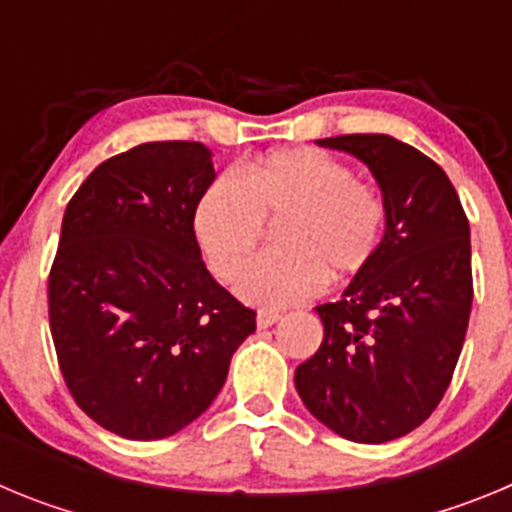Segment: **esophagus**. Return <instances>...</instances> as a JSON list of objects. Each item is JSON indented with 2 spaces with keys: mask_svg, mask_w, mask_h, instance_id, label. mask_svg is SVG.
Segmentation results:
<instances>
[{
  "mask_svg": "<svg viewBox=\"0 0 512 512\" xmlns=\"http://www.w3.org/2000/svg\"><path fill=\"white\" fill-rule=\"evenodd\" d=\"M282 318L279 312H271V310H259V315H256V325H259L261 330L264 328H271V325L277 323V320Z\"/></svg>",
  "mask_w": 512,
  "mask_h": 512,
  "instance_id": "34e87169",
  "label": "esophagus"
}]
</instances>
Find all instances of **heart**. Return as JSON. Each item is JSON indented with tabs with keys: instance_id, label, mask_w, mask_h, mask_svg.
<instances>
[{
	"instance_id": "1",
	"label": "heart",
	"mask_w": 512,
	"mask_h": 512,
	"mask_svg": "<svg viewBox=\"0 0 512 512\" xmlns=\"http://www.w3.org/2000/svg\"><path fill=\"white\" fill-rule=\"evenodd\" d=\"M264 219L283 221L280 253L244 270ZM192 230L217 279L230 282L244 270L235 282L241 300L287 307L315 295L325 277L346 282L372 264L384 202L341 158L320 148H279L238 174H217L194 205Z\"/></svg>"
}]
</instances>
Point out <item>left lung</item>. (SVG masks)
I'll return each mask as SVG.
<instances>
[{"label":"left lung","instance_id":"8db88e82","mask_svg":"<svg viewBox=\"0 0 512 512\" xmlns=\"http://www.w3.org/2000/svg\"><path fill=\"white\" fill-rule=\"evenodd\" d=\"M382 189L384 235L338 302L315 307L325 336L297 366L305 408L338 436L384 443L436 410L472 312L469 220L436 161L392 135H338Z\"/></svg>","mask_w":512,"mask_h":512}]
</instances>
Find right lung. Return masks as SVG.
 <instances>
[{
	"instance_id": "add662e5",
	"label": "right lung",
	"mask_w": 512,
	"mask_h": 512,
	"mask_svg": "<svg viewBox=\"0 0 512 512\" xmlns=\"http://www.w3.org/2000/svg\"><path fill=\"white\" fill-rule=\"evenodd\" d=\"M212 179L202 143H143L99 164L63 212L48 277L58 366L76 405L130 441L200 418L256 330V312L212 279L194 238Z\"/></svg>"
}]
</instances>
